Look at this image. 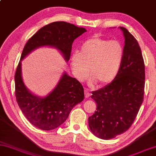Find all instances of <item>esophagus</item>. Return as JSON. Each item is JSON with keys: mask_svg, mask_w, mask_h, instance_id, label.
Masks as SVG:
<instances>
[{"mask_svg": "<svg viewBox=\"0 0 156 156\" xmlns=\"http://www.w3.org/2000/svg\"><path fill=\"white\" fill-rule=\"evenodd\" d=\"M84 95H85L86 98H89V97H90V93H89V90H88L87 89H85V90H84Z\"/></svg>", "mask_w": 156, "mask_h": 156, "instance_id": "34e87169", "label": "esophagus"}]
</instances>
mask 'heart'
<instances>
[{"mask_svg":"<svg viewBox=\"0 0 156 156\" xmlns=\"http://www.w3.org/2000/svg\"><path fill=\"white\" fill-rule=\"evenodd\" d=\"M123 58L124 48L120 41L93 37L82 44L79 52L72 54L70 63L78 80L85 81L90 72V83L104 85L117 76Z\"/></svg>","mask_w":156,"mask_h":156,"instance_id":"heart-1","label":"heart"}]
</instances>
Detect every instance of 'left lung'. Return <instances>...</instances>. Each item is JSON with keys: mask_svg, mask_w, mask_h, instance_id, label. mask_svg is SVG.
<instances>
[{"mask_svg": "<svg viewBox=\"0 0 156 156\" xmlns=\"http://www.w3.org/2000/svg\"><path fill=\"white\" fill-rule=\"evenodd\" d=\"M124 58L117 76L110 84L92 92L97 109L89 117L90 131L109 140L128 129L136 117L144 98L145 63L136 39L126 28Z\"/></svg>", "mask_w": 156, "mask_h": 156, "instance_id": "left-lung-1", "label": "left lung"}]
</instances>
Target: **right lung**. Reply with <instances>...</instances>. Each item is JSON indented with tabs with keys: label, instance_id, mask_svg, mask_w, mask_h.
Instances as JSON below:
<instances>
[{
	"label": "right lung",
	"instance_id": "add662e5",
	"mask_svg": "<svg viewBox=\"0 0 156 156\" xmlns=\"http://www.w3.org/2000/svg\"><path fill=\"white\" fill-rule=\"evenodd\" d=\"M85 32L84 28L68 22H55L41 28L25 45L15 73L16 98L25 117L37 128L52 130L63 124L73 108L84 100V89L80 82L64 73L52 92L46 97H38L24 85L21 61L33 50L42 46L58 49L68 61L73 41Z\"/></svg>",
	"mask_w": 156,
	"mask_h": 156
}]
</instances>
